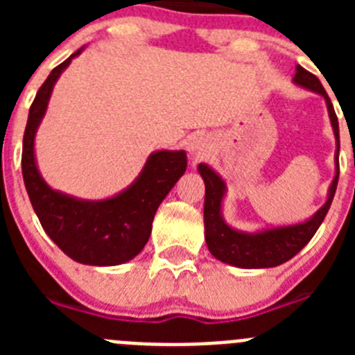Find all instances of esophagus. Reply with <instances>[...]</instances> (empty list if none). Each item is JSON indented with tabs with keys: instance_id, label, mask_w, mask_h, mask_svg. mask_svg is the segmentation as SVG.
I'll return each instance as SVG.
<instances>
[{
	"instance_id": "esophagus-1",
	"label": "esophagus",
	"mask_w": 355,
	"mask_h": 355,
	"mask_svg": "<svg viewBox=\"0 0 355 355\" xmlns=\"http://www.w3.org/2000/svg\"><path fill=\"white\" fill-rule=\"evenodd\" d=\"M190 150H192V155L196 156V158H200V156L206 155L205 144L200 142V140H193L192 146H190Z\"/></svg>"
}]
</instances>
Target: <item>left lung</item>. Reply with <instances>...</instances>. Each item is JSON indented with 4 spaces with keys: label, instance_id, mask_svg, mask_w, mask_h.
<instances>
[{
    "label": "left lung",
    "instance_id": "left-lung-1",
    "mask_svg": "<svg viewBox=\"0 0 355 355\" xmlns=\"http://www.w3.org/2000/svg\"><path fill=\"white\" fill-rule=\"evenodd\" d=\"M293 81L297 85H302L306 89L318 92L325 97L327 103L329 117L332 122V130H334V137L338 142L336 150V175L329 190L327 202H325L318 211L313 215L307 222L295 225H286V227H275L268 229V231H261V233H240L234 231L233 227H229L220 215L222 197L225 192L224 181L208 167L205 163L199 165V172L202 175L206 184V197H205V236L206 243H208L209 252L220 261L229 263V265L240 266V268H270V266H277L286 263L291 259L304 245H307V241L315 236L318 231L320 224L324 222L325 215H327L329 208H331L332 197L336 193L338 178H340V162H338V155H340V126H338V117L334 112L331 99H329L327 92L322 87L318 78L306 71L304 67L297 65V72H295Z\"/></svg>",
    "mask_w": 355,
    "mask_h": 355
}]
</instances>
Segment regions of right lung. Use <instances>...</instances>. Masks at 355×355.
Returning <instances> with one entry per match:
<instances>
[{
    "label": "right lung",
    "mask_w": 355,
    "mask_h": 355,
    "mask_svg": "<svg viewBox=\"0 0 355 355\" xmlns=\"http://www.w3.org/2000/svg\"><path fill=\"white\" fill-rule=\"evenodd\" d=\"M80 53L78 49L53 69L31 103L23 137V180L40 225L69 258L83 265L114 266L133 259L146 247L156 209L187 171V155L184 150L153 153L137 181L106 200L74 199L44 183L33 155L35 131L48 108L53 85Z\"/></svg>",
    "instance_id": "add662e5"
}]
</instances>
